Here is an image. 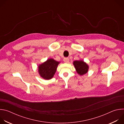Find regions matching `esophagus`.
Returning a JSON list of instances; mask_svg holds the SVG:
<instances>
[{
    "instance_id": "obj_1",
    "label": "esophagus",
    "mask_w": 124,
    "mask_h": 124,
    "mask_svg": "<svg viewBox=\"0 0 124 124\" xmlns=\"http://www.w3.org/2000/svg\"><path fill=\"white\" fill-rule=\"evenodd\" d=\"M64 61L66 63H68L69 61V58H68V57H66V58H64V59H63Z\"/></svg>"
}]
</instances>
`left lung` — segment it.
Instances as JSON below:
<instances>
[{"label": "left lung", "instance_id": "obj_1", "mask_svg": "<svg viewBox=\"0 0 124 124\" xmlns=\"http://www.w3.org/2000/svg\"><path fill=\"white\" fill-rule=\"evenodd\" d=\"M73 64L77 73L80 75L85 74L88 72V66L83 61H75Z\"/></svg>", "mask_w": 124, "mask_h": 124}]
</instances>
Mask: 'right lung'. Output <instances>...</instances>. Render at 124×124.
<instances>
[{"instance_id":"1","label":"right lung","mask_w":124,"mask_h":124,"mask_svg":"<svg viewBox=\"0 0 124 124\" xmlns=\"http://www.w3.org/2000/svg\"><path fill=\"white\" fill-rule=\"evenodd\" d=\"M59 62L53 59H49L39 66V73L41 77L45 79H50L56 72Z\"/></svg>"}]
</instances>
